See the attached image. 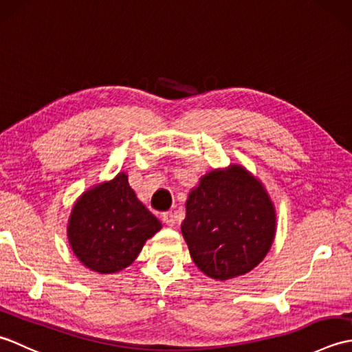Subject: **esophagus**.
Wrapping results in <instances>:
<instances>
[{
  "label": "esophagus",
  "mask_w": 352,
  "mask_h": 352,
  "mask_svg": "<svg viewBox=\"0 0 352 352\" xmlns=\"http://www.w3.org/2000/svg\"><path fill=\"white\" fill-rule=\"evenodd\" d=\"M162 219H163V222L166 223V226H169V227H174L175 226V213H172V212H164L163 214H162Z\"/></svg>",
  "instance_id": "esophagus-1"
}]
</instances>
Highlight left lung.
<instances>
[{
  "label": "left lung",
  "instance_id": "left-lung-1",
  "mask_svg": "<svg viewBox=\"0 0 352 352\" xmlns=\"http://www.w3.org/2000/svg\"><path fill=\"white\" fill-rule=\"evenodd\" d=\"M275 208L257 178L239 164L201 178L186 201L182 233L195 265L214 280L252 271L275 237Z\"/></svg>",
  "mask_w": 352,
  "mask_h": 352
}]
</instances>
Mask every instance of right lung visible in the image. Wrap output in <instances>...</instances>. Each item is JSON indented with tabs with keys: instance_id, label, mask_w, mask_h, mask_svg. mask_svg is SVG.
<instances>
[{
	"instance_id": "1",
	"label": "right lung",
	"mask_w": 352,
	"mask_h": 352,
	"mask_svg": "<svg viewBox=\"0 0 352 352\" xmlns=\"http://www.w3.org/2000/svg\"><path fill=\"white\" fill-rule=\"evenodd\" d=\"M162 228L138 199L124 172L81 195L69 216L68 239L77 258L100 274L130 266L142 246Z\"/></svg>"
}]
</instances>
